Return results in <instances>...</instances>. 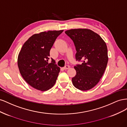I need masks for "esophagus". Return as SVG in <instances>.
<instances>
[{
    "label": "esophagus",
    "mask_w": 127,
    "mask_h": 127,
    "mask_svg": "<svg viewBox=\"0 0 127 127\" xmlns=\"http://www.w3.org/2000/svg\"><path fill=\"white\" fill-rule=\"evenodd\" d=\"M70 68V66H68V65H66V66H65L64 68H63V69L64 70H66V69H69Z\"/></svg>",
    "instance_id": "obj_1"
}]
</instances>
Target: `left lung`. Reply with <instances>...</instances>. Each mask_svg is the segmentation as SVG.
I'll return each instance as SVG.
<instances>
[{"label":"left lung","instance_id":"8db88e82","mask_svg":"<svg viewBox=\"0 0 127 127\" xmlns=\"http://www.w3.org/2000/svg\"><path fill=\"white\" fill-rule=\"evenodd\" d=\"M65 33L74 42L76 61L83 62L74 67L76 75L72 78L73 85L79 90H89L99 82L105 71L108 61L106 44L91 30L71 29Z\"/></svg>","mask_w":127,"mask_h":127}]
</instances>
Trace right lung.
Wrapping results in <instances>:
<instances>
[{
	"instance_id": "right-lung-1",
	"label": "right lung",
	"mask_w": 127,
	"mask_h": 127,
	"mask_svg": "<svg viewBox=\"0 0 127 127\" xmlns=\"http://www.w3.org/2000/svg\"><path fill=\"white\" fill-rule=\"evenodd\" d=\"M64 30L49 31L35 34L27 40L19 53L17 64L23 78L36 90L45 91L55 85L60 67L51 58L50 51Z\"/></svg>"
}]
</instances>
